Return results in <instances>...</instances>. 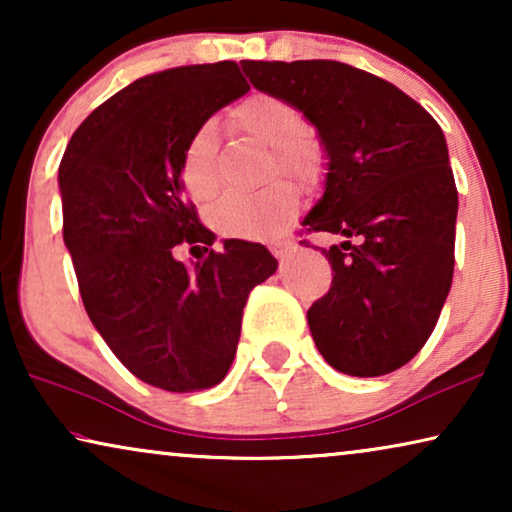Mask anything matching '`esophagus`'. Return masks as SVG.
<instances>
[{
	"mask_svg": "<svg viewBox=\"0 0 512 512\" xmlns=\"http://www.w3.org/2000/svg\"><path fill=\"white\" fill-rule=\"evenodd\" d=\"M270 251L279 258V261H284V258H289V256L293 254V251H296V242H291V240L272 242V244H270Z\"/></svg>",
	"mask_w": 512,
	"mask_h": 512,
	"instance_id": "1",
	"label": "esophagus"
}]
</instances>
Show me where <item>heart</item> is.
I'll list each match as a JSON object with an SVG mask.
<instances>
[{
    "instance_id": "b5f03b06",
    "label": "heart",
    "mask_w": 512,
    "mask_h": 512,
    "mask_svg": "<svg viewBox=\"0 0 512 512\" xmlns=\"http://www.w3.org/2000/svg\"><path fill=\"white\" fill-rule=\"evenodd\" d=\"M235 123L251 137L272 146L277 165L293 174H310L319 163V149L312 139L300 135L303 116L284 97L254 93L235 109ZM219 139L212 121L200 123L186 139L179 170L186 191L198 202H209L219 193V167H216ZM300 193L289 181L261 188L256 193H230L207 212L212 226L235 240H261L270 237L291 219L298 209Z\"/></svg>"
}]
</instances>
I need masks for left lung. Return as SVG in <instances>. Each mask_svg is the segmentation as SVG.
<instances>
[{
    "label": "left lung",
    "instance_id": "obj_1",
    "mask_svg": "<svg viewBox=\"0 0 512 512\" xmlns=\"http://www.w3.org/2000/svg\"><path fill=\"white\" fill-rule=\"evenodd\" d=\"M240 65L303 111L328 158L303 226L345 242L321 249L333 282L307 310L317 349L345 375L394 373L429 340L452 286L459 198L443 130L394 83L345 62Z\"/></svg>",
    "mask_w": 512,
    "mask_h": 512
}]
</instances>
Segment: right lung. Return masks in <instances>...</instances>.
<instances>
[{
    "mask_svg": "<svg viewBox=\"0 0 512 512\" xmlns=\"http://www.w3.org/2000/svg\"><path fill=\"white\" fill-rule=\"evenodd\" d=\"M247 90L233 60L142 76L100 104L62 156V237L83 307L151 387L186 394L219 384L249 291L277 270L263 244L244 240L193 265L172 256L179 244L214 242L184 195L186 139Z\"/></svg>",
    "mask_w": 512,
    "mask_h": 512,
    "instance_id": "1",
    "label": "right lung"
}]
</instances>
